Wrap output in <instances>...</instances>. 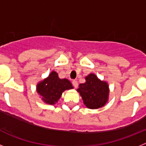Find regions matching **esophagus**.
<instances>
[{
  "mask_svg": "<svg viewBox=\"0 0 146 146\" xmlns=\"http://www.w3.org/2000/svg\"><path fill=\"white\" fill-rule=\"evenodd\" d=\"M72 84L74 86V88H77L78 86V82H77V80H72Z\"/></svg>",
  "mask_w": 146,
  "mask_h": 146,
  "instance_id": "esophagus-1",
  "label": "esophagus"
}]
</instances>
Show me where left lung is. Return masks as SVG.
Returning <instances> with one entry per match:
<instances>
[{"label": "left lung", "mask_w": 146, "mask_h": 146, "mask_svg": "<svg viewBox=\"0 0 146 146\" xmlns=\"http://www.w3.org/2000/svg\"><path fill=\"white\" fill-rule=\"evenodd\" d=\"M77 91L89 109L102 108L108 101L110 90L108 82L100 80L94 74L86 77V82L80 84Z\"/></svg>", "instance_id": "left-lung-1"}]
</instances>
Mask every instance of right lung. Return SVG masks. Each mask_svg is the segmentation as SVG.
<instances>
[{
	"label": "right lung",
	"mask_w": 146,
	"mask_h": 146,
	"mask_svg": "<svg viewBox=\"0 0 146 146\" xmlns=\"http://www.w3.org/2000/svg\"><path fill=\"white\" fill-rule=\"evenodd\" d=\"M73 88L70 81L67 79H60L58 74L52 71L47 78L37 84V93L42 96V99L45 103L55 104L58 102L66 90Z\"/></svg>",
	"instance_id": "obj_1"
}]
</instances>
